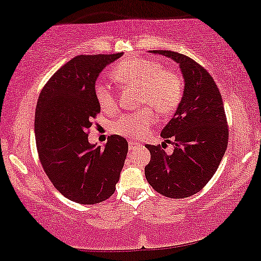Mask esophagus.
Here are the masks:
<instances>
[{"label":"esophagus","instance_id":"obj_1","mask_svg":"<svg viewBox=\"0 0 261 261\" xmlns=\"http://www.w3.org/2000/svg\"><path fill=\"white\" fill-rule=\"evenodd\" d=\"M139 142H137V141H135V140H128V148L130 149H134L135 147H137L139 146Z\"/></svg>","mask_w":261,"mask_h":261}]
</instances>
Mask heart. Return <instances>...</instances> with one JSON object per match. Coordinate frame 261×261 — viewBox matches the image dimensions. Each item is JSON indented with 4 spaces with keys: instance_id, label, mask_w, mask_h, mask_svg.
<instances>
[{
    "instance_id": "heart-1",
    "label": "heart",
    "mask_w": 261,
    "mask_h": 261,
    "mask_svg": "<svg viewBox=\"0 0 261 261\" xmlns=\"http://www.w3.org/2000/svg\"><path fill=\"white\" fill-rule=\"evenodd\" d=\"M112 77L119 83L140 87V103L148 105L161 115L170 114L180 105L184 95V79L174 69L163 68L155 59L131 57L122 59L111 71ZM95 97L100 109L113 112L118 100L111 86L97 83ZM156 117L150 108L122 114L113 124V131L131 139H142L155 124Z\"/></svg>"
}]
</instances>
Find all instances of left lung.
<instances>
[{"mask_svg":"<svg viewBox=\"0 0 261 261\" xmlns=\"http://www.w3.org/2000/svg\"><path fill=\"white\" fill-rule=\"evenodd\" d=\"M171 58L185 77L184 96L162 137L174 144L168 154L161 146L146 144L150 162L144 168L148 184L169 198H186L199 192L218 170L228 143L224 103L206 69L178 52L156 49Z\"/></svg>","mask_w":261,"mask_h":261,"instance_id":"obj_1","label":"left lung"}]
</instances>
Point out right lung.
Segmentation results:
<instances>
[{"label":"right lung","mask_w":261,"mask_h":261,"mask_svg":"<svg viewBox=\"0 0 261 261\" xmlns=\"http://www.w3.org/2000/svg\"><path fill=\"white\" fill-rule=\"evenodd\" d=\"M121 56H77L52 75L37 99L35 137L41 165L53 186L75 203L108 199L126 159L127 141L119 135L109 136L105 148L89 142L91 121L100 112L95 83Z\"/></svg>","instance_id":"right-lung-1"}]
</instances>
